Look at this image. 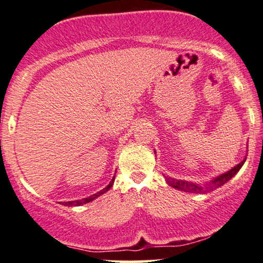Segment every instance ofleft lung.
Here are the masks:
<instances>
[{
	"mask_svg": "<svg viewBox=\"0 0 263 263\" xmlns=\"http://www.w3.org/2000/svg\"><path fill=\"white\" fill-rule=\"evenodd\" d=\"M156 154V153H155ZM246 162V158L238 163L237 165H235L234 168H231L230 170H228L227 173L220 174L216 177H213L212 180L207 181L204 184L202 183H195V182H190V181H184V180H177V179H173L170 176H165V182H167L170 187L175 188V190L182 191V192H187V193H194V194H202V193H207V192L214 191L217 188H219L220 186H223L224 183H227L229 180H231L236 174L239 172V169L242 168V165Z\"/></svg>",
	"mask_w": 263,
	"mask_h": 263,
	"instance_id": "left-lung-1",
	"label": "left lung"
}]
</instances>
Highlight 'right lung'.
I'll list each match as a JSON object with an SVG mask.
<instances>
[{"instance_id":"add662e5","label":"right lung","mask_w":263,"mask_h":263,"mask_svg":"<svg viewBox=\"0 0 263 263\" xmlns=\"http://www.w3.org/2000/svg\"><path fill=\"white\" fill-rule=\"evenodd\" d=\"M114 179H116V176H113L112 181H110V182H109L108 184H107V186H106L105 188H103V190H101L100 192H98V193H95V194H93V195H90V197H87V198H84V199H81V200H73V201L59 202V204H62V205H64V206H69V207H72V206H81V205L88 204V202L93 201V200H95L96 198H99L100 195H102L103 193H106V192H108L109 188L113 186V183H114Z\"/></svg>"}]
</instances>
